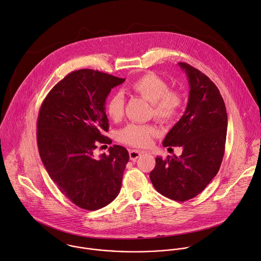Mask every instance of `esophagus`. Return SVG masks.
Returning <instances> with one entry per match:
<instances>
[{"label":"esophagus","mask_w":261,"mask_h":261,"mask_svg":"<svg viewBox=\"0 0 261 261\" xmlns=\"http://www.w3.org/2000/svg\"><path fill=\"white\" fill-rule=\"evenodd\" d=\"M141 154H142V151H139V150H136V149H130L129 150V155H130L131 161H136Z\"/></svg>","instance_id":"esophagus-1"}]
</instances>
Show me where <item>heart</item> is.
I'll list each match as a JSON object with an SVG mask.
<instances>
[{"instance_id":"obj_1","label":"heart","mask_w":261,"mask_h":261,"mask_svg":"<svg viewBox=\"0 0 261 261\" xmlns=\"http://www.w3.org/2000/svg\"><path fill=\"white\" fill-rule=\"evenodd\" d=\"M131 90L148 100L151 105V115L161 122L174 120L184 106L182 95L169 89V84L153 72H147L136 79L130 86ZM125 110V99L121 93H114L107 102V113L114 121L122 119ZM158 130L152 125L129 124L118 133V139L127 145L145 147L149 145Z\"/></svg>"}]
</instances>
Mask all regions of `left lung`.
Here are the masks:
<instances>
[{"label":"left lung","mask_w":261,"mask_h":261,"mask_svg":"<svg viewBox=\"0 0 261 261\" xmlns=\"http://www.w3.org/2000/svg\"><path fill=\"white\" fill-rule=\"evenodd\" d=\"M178 64L190 83L189 102L163 145L184 150L179 156H156L149 178L161 195L185 202L203 192L217 174L224 154L227 114L216 85L194 66Z\"/></svg>","instance_id":"8db88e82"}]
</instances>
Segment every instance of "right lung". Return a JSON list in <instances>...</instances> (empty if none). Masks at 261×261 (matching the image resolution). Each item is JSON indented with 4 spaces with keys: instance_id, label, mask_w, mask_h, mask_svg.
<instances>
[{
    "instance_id": "1",
    "label": "right lung",
    "mask_w": 261,
    "mask_h": 261,
    "mask_svg": "<svg viewBox=\"0 0 261 261\" xmlns=\"http://www.w3.org/2000/svg\"><path fill=\"white\" fill-rule=\"evenodd\" d=\"M125 79L94 69L69 72L44 99L37 123L40 156L59 191L82 209L98 210L120 193L129 161L127 149L113 145L98 159V144L111 143L106 99Z\"/></svg>"
}]
</instances>
